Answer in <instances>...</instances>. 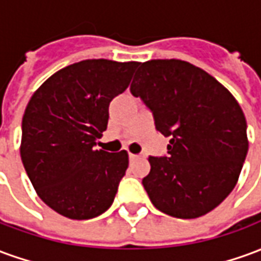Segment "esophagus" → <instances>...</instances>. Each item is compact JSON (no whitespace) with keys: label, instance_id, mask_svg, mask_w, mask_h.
<instances>
[{"label":"esophagus","instance_id":"obj_1","mask_svg":"<svg viewBox=\"0 0 261 261\" xmlns=\"http://www.w3.org/2000/svg\"><path fill=\"white\" fill-rule=\"evenodd\" d=\"M128 158H130V162H134V161H137L140 156H138V155H134V153H130V155H128Z\"/></svg>","mask_w":261,"mask_h":261}]
</instances>
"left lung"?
Segmentation results:
<instances>
[{"instance_id":"1","label":"left lung","mask_w":261,"mask_h":261,"mask_svg":"<svg viewBox=\"0 0 261 261\" xmlns=\"http://www.w3.org/2000/svg\"><path fill=\"white\" fill-rule=\"evenodd\" d=\"M130 91L169 137L168 153L149 156L142 179L159 211L198 218L233 190L246 159V119L230 92L204 69L181 60L137 65Z\"/></svg>"}]
</instances>
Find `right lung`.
Wrapping results in <instances>:
<instances>
[{"mask_svg":"<svg viewBox=\"0 0 261 261\" xmlns=\"http://www.w3.org/2000/svg\"><path fill=\"white\" fill-rule=\"evenodd\" d=\"M138 63L84 60L37 89L22 119V164L48 207L69 219H91L113 204L128 153L96 149L109 105L130 84Z\"/></svg>","mask_w":261,"mask_h":261,"instance_id":"1","label":"right lung"}]
</instances>
